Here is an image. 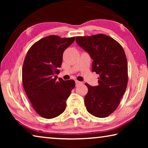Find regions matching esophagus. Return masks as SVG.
<instances>
[{
    "instance_id": "esophagus-1",
    "label": "esophagus",
    "mask_w": 148,
    "mask_h": 148,
    "mask_svg": "<svg viewBox=\"0 0 148 148\" xmlns=\"http://www.w3.org/2000/svg\"><path fill=\"white\" fill-rule=\"evenodd\" d=\"M81 84H82V82L77 81V80H76V86H79V85H81Z\"/></svg>"
}]
</instances>
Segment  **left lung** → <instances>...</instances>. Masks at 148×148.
Listing matches in <instances>:
<instances>
[{"label": "left lung", "mask_w": 148, "mask_h": 148, "mask_svg": "<svg viewBox=\"0 0 148 148\" xmlns=\"http://www.w3.org/2000/svg\"><path fill=\"white\" fill-rule=\"evenodd\" d=\"M76 41L93 60L92 72L99 74L98 86L86 84L88 92L84 101L87 112L97 117H108L118 107L128 84L124 49L119 42L104 34L76 36Z\"/></svg>", "instance_id": "8db88e82"}]
</instances>
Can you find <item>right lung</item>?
<instances>
[{"label": "right lung", "mask_w": 148, "mask_h": 148, "mask_svg": "<svg viewBox=\"0 0 148 148\" xmlns=\"http://www.w3.org/2000/svg\"><path fill=\"white\" fill-rule=\"evenodd\" d=\"M75 37L61 38L50 35L30 47L22 69L25 91L37 114L46 119L59 116L66 106V101L76 84L73 79L57 80L65 49Z\"/></svg>", "instance_id": "1"}]
</instances>
